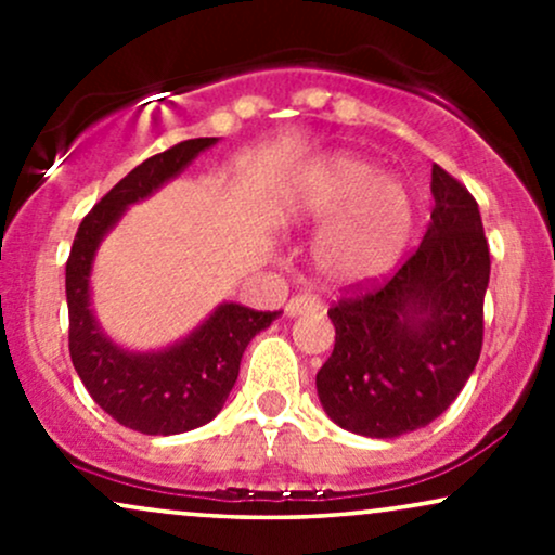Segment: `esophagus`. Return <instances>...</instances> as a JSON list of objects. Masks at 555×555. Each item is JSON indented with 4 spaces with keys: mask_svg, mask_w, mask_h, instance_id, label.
I'll list each match as a JSON object with an SVG mask.
<instances>
[{
    "mask_svg": "<svg viewBox=\"0 0 555 555\" xmlns=\"http://www.w3.org/2000/svg\"><path fill=\"white\" fill-rule=\"evenodd\" d=\"M321 308V299H318L315 295H295L286 302L284 313L289 318L295 315H302V313H315V310Z\"/></svg>",
    "mask_w": 555,
    "mask_h": 555,
    "instance_id": "obj_1",
    "label": "esophagus"
}]
</instances>
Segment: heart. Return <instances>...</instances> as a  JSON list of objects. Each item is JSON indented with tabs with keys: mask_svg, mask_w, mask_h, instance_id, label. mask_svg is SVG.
<instances>
[{
	"mask_svg": "<svg viewBox=\"0 0 555 555\" xmlns=\"http://www.w3.org/2000/svg\"><path fill=\"white\" fill-rule=\"evenodd\" d=\"M284 219L323 227L315 242L318 271L328 284L349 286L373 282L399 263L415 224V203L404 182L373 162L336 154L297 177Z\"/></svg>",
	"mask_w": 555,
	"mask_h": 555,
	"instance_id": "b5f03b06",
	"label": "heart"
}]
</instances>
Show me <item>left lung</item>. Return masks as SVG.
Listing matches in <instances>:
<instances>
[{"instance_id": "8db88e82", "label": "left lung", "mask_w": 555, "mask_h": 555, "mask_svg": "<svg viewBox=\"0 0 555 555\" xmlns=\"http://www.w3.org/2000/svg\"><path fill=\"white\" fill-rule=\"evenodd\" d=\"M430 193L417 250L384 284L349 286L328 310L336 341L315 388L326 415L360 436L425 428L480 358L490 253L477 201L438 164Z\"/></svg>"}]
</instances>
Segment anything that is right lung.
<instances>
[{
	"instance_id": "obj_1",
	"label": "right lung",
	"mask_w": 555,
	"mask_h": 555,
	"mask_svg": "<svg viewBox=\"0 0 555 555\" xmlns=\"http://www.w3.org/2000/svg\"><path fill=\"white\" fill-rule=\"evenodd\" d=\"M216 138H193L138 164L80 221L67 258L69 358L95 404L125 428L145 436H175L219 415L240 375V360L256 334L279 313L224 302L193 334L162 352H127L95 321L91 269L95 250L125 208L175 180Z\"/></svg>"
}]
</instances>
